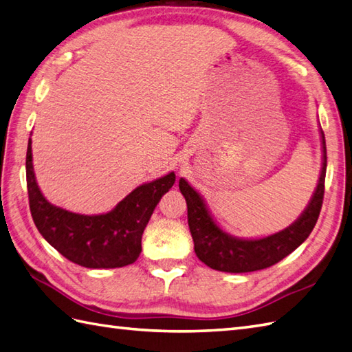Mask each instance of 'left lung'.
<instances>
[{"label": "left lung", "mask_w": 352, "mask_h": 352, "mask_svg": "<svg viewBox=\"0 0 352 352\" xmlns=\"http://www.w3.org/2000/svg\"><path fill=\"white\" fill-rule=\"evenodd\" d=\"M322 140V168L314 196L298 220L274 235L259 239H239L226 233L210 217L205 201L192 186L181 177L179 190L188 208V226L194 241V252L209 268L224 272H252L268 268L298 248L314 230L324 200L327 171V147Z\"/></svg>", "instance_id": "8db88e82"}]
</instances>
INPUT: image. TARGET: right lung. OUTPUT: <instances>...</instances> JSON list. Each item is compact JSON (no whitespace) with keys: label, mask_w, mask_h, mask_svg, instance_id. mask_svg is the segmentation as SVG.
<instances>
[{"label":"right lung","mask_w":352,"mask_h":352,"mask_svg":"<svg viewBox=\"0 0 352 352\" xmlns=\"http://www.w3.org/2000/svg\"><path fill=\"white\" fill-rule=\"evenodd\" d=\"M27 188L30 210L41 235L66 259L85 268H120L142 253V236L155 206L173 186V171L129 192L107 214L81 215L54 206L38 190L27 149Z\"/></svg>","instance_id":"add662e5"}]
</instances>
